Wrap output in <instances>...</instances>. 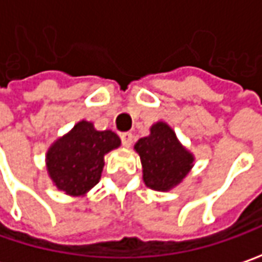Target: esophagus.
<instances>
[{"mask_svg": "<svg viewBox=\"0 0 262 262\" xmlns=\"http://www.w3.org/2000/svg\"><path fill=\"white\" fill-rule=\"evenodd\" d=\"M120 139H122L123 146L129 148L132 145V142H133V136H132V133H122L120 135Z\"/></svg>", "mask_w": 262, "mask_h": 262, "instance_id": "esophagus-1", "label": "esophagus"}]
</instances>
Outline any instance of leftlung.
<instances>
[{
	"label": "left lung",
	"instance_id": "1",
	"mask_svg": "<svg viewBox=\"0 0 262 262\" xmlns=\"http://www.w3.org/2000/svg\"><path fill=\"white\" fill-rule=\"evenodd\" d=\"M135 149L140 157L145 184L157 191L174 188L193 167V154L180 143L176 132L164 122L155 123L150 135L138 140Z\"/></svg>",
	"mask_w": 262,
	"mask_h": 262
}]
</instances>
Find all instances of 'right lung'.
Wrapping results in <instances>:
<instances>
[{"label":"right lung","instance_id":"1","mask_svg":"<svg viewBox=\"0 0 262 262\" xmlns=\"http://www.w3.org/2000/svg\"><path fill=\"white\" fill-rule=\"evenodd\" d=\"M120 146V138L112 130H95L91 122L77 123L48 150L46 165L53 184L69 195H84L103 172L104 155Z\"/></svg>","mask_w":262,"mask_h":262}]
</instances>
